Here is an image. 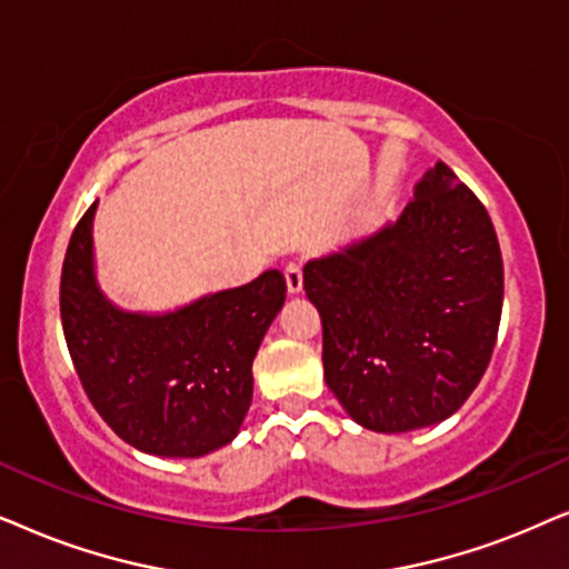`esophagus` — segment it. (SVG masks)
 Wrapping results in <instances>:
<instances>
[{
    "instance_id": "obj_1",
    "label": "esophagus",
    "mask_w": 569,
    "mask_h": 569,
    "mask_svg": "<svg viewBox=\"0 0 569 569\" xmlns=\"http://www.w3.org/2000/svg\"><path fill=\"white\" fill-rule=\"evenodd\" d=\"M283 278H286V286H289L291 293H299L301 289H305V272H301V264L299 262L286 264Z\"/></svg>"
}]
</instances>
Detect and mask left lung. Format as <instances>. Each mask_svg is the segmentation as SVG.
I'll use <instances>...</instances> for the list:
<instances>
[{
	"instance_id": "left-lung-1",
	"label": "left lung",
	"mask_w": 569,
	"mask_h": 569,
	"mask_svg": "<svg viewBox=\"0 0 569 569\" xmlns=\"http://www.w3.org/2000/svg\"><path fill=\"white\" fill-rule=\"evenodd\" d=\"M325 382L356 423L398 435L448 419L487 372L502 252L481 200L437 161L403 216L305 264Z\"/></svg>"
}]
</instances>
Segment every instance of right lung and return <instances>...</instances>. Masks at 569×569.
Segmentation results:
<instances>
[{"instance_id":"1","label":"right lung","mask_w":569,"mask_h":569,"mask_svg":"<svg viewBox=\"0 0 569 569\" xmlns=\"http://www.w3.org/2000/svg\"><path fill=\"white\" fill-rule=\"evenodd\" d=\"M93 202L74 226L59 309L74 372L101 419L150 456L200 458L229 445L252 403V361L286 299L264 270L169 315L121 312L93 276Z\"/></svg>"}]
</instances>
